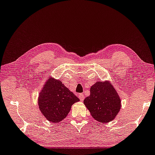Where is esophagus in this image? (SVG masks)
I'll return each mask as SVG.
<instances>
[{"label":"esophagus","instance_id":"esophagus-1","mask_svg":"<svg viewBox=\"0 0 155 155\" xmlns=\"http://www.w3.org/2000/svg\"><path fill=\"white\" fill-rule=\"evenodd\" d=\"M79 99L81 101H84V96L83 94H79Z\"/></svg>","mask_w":155,"mask_h":155}]
</instances>
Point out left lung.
Masks as SVG:
<instances>
[{
    "instance_id": "1",
    "label": "left lung",
    "mask_w": 155,
    "mask_h": 155,
    "mask_svg": "<svg viewBox=\"0 0 155 155\" xmlns=\"http://www.w3.org/2000/svg\"><path fill=\"white\" fill-rule=\"evenodd\" d=\"M91 116L100 122H109L120 110L121 100L108 81L97 82L90 89V95L84 101Z\"/></svg>"
}]
</instances>
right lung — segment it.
<instances>
[{"mask_svg": "<svg viewBox=\"0 0 155 155\" xmlns=\"http://www.w3.org/2000/svg\"><path fill=\"white\" fill-rule=\"evenodd\" d=\"M79 99L58 80L48 79L39 94V109L51 122H58L67 116L71 105Z\"/></svg>", "mask_w": 155, "mask_h": 155, "instance_id": "1", "label": "right lung"}]
</instances>
